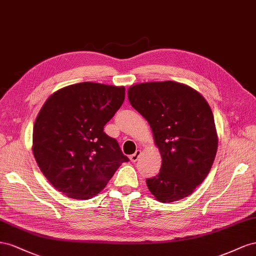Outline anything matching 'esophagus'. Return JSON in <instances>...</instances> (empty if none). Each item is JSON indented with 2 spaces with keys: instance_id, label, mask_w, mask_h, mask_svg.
<instances>
[{
  "instance_id": "1",
  "label": "esophagus",
  "mask_w": 256,
  "mask_h": 256,
  "mask_svg": "<svg viewBox=\"0 0 256 256\" xmlns=\"http://www.w3.org/2000/svg\"><path fill=\"white\" fill-rule=\"evenodd\" d=\"M142 156V150H136V152L134 153V154H132L130 156V160H132V162H136V160L140 158V156Z\"/></svg>"
}]
</instances>
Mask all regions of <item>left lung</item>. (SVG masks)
I'll return each instance as SVG.
<instances>
[{"label":"left lung","instance_id":"8db88e82","mask_svg":"<svg viewBox=\"0 0 256 256\" xmlns=\"http://www.w3.org/2000/svg\"><path fill=\"white\" fill-rule=\"evenodd\" d=\"M130 105L150 124L162 156L158 174L146 180L160 202L191 195L209 174L218 150L214 114L193 88L153 82L128 90Z\"/></svg>","mask_w":256,"mask_h":256}]
</instances>
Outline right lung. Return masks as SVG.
Segmentation results:
<instances>
[{
  "label": "right lung",
  "mask_w": 256,
  "mask_h": 256,
  "mask_svg": "<svg viewBox=\"0 0 256 256\" xmlns=\"http://www.w3.org/2000/svg\"><path fill=\"white\" fill-rule=\"evenodd\" d=\"M124 98V86L86 82L62 88L42 105L33 128V154L44 176L70 198H92L128 160L104 132Z\"/></svg>",
  "instance_id": "obj_1"
}]
</instances>
